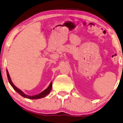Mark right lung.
Returning a JSON list of instances; mask_svg holds the SVG:
<instances>
[{"instance_id":"add662e5","label":"right lung","mask_w":123,"mask_h":123,"mask_svg":"<svg viewBox=\"0 0 123 123\" xmlns=\"http://www.w3.org/2000/svg\"><path fill=\"white\" fill-rule=\"evenodd\" d=\"M7 78H8V81H9V83H10V84L11 85V86L13 87V88L15 90L18 92V93L20 94V95L21 96H22L23 97H24V98H30V99H37V98H44V97H45V96H47V95L49 93L50 91H51V89H52V83L51 82V84H49V87H48L46 89H45L44 91H43L42 92H41V93H39L38 95H34V96H29V95H25V94L22 91L20 90L19 89H18L17 87H15L14 85H13L12 82L11 80V78H10V75H9L8 72V71H7Z\"/></svg>"}]
</instances>
